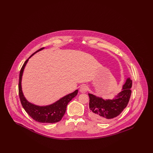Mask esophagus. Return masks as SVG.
I'll list each match as a JSON object with an SVG mask.
<instances>
[{
  "instance_id": "esophagus-1",
  "label": "esophagus",
  "mask_w": 153,
  "mask_h": 153,
  "mask_svg": "<svg viewBox=\"0 0 153 153\" xmlns=\"http://www.w3.org/2000/svg\"><path fill=\"white\" fill-rule=\"evenodd\" d=\"M88 91V87L86 85H82L80 88V92L81 93H86Z\"/></svg>"
}]
</instances>
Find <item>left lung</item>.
<instances>
[{"mask_svg": "<svg viewBox=\"0 0 153 153\" xmlns=\"http://www.w3.org/2000/svg\"><path fill=\"white\" fill-rule=\"evenodd\" d=\"M132 80L127 79L122 91L113 100H105L89 94V115L95 120L107 122L119 115L127 107L131 95Z\"/></svg>", "mask_w": 153, "mask_h": 153, "instance_id": "left-lung-1", "label": "left lung"}]
</instances>
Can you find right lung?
Listing matches in <instances>:
<instances>
[{
  "mask_svg": "<svg viewBox=\"0 0 153 153\" xmlns=\"http://www.w3.org/2000/svg\"><path fill=\"white\" fill-rule=\"evenodd\" d=\"M44 48H41L40 49L34 52L32 55L30 56L29 58H30L35 53H36V52L42 50ZM29 58L26 60V61L23 64L19 73L18 90L19 96L22 107L26 111V112L29 115L30 117L38 122L43 123H53L58 122L64 117L67 105L69 102L77 95L78 90H76L73 93L66 95L64 97L59 99L57 102L48 106H37L27 102L22 92L21 80L24 68L29 60Z\"/></svg>",
  "mask_w": 153,
  "mask_h": 153,
  "instance_id": "obj_1",
  "label": "right lung"
}]
</instances>
